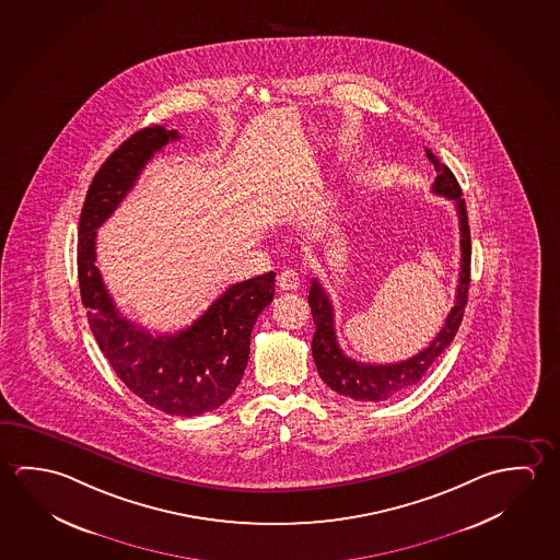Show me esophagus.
Listing matches in <instances>:
<instances>
[{
  "label": "esophagus",
  "mask_w": 560,
  "mask_h": 560,
  "mask_svg": "<svg viewBox=\"0 0 560 560\" xmlns=\"http://www.w3.org/2000/svg\"><path fill=\"white\" fill-rule=\"evenodd\" d=\"M277 284L281 291H296L301 284V273L296 269H284L277 277Z\"/></svg>",
  "instance_id": "1"
}]
</instances>
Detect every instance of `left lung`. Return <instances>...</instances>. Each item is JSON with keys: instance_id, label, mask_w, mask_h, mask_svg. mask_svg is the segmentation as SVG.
Listing matches in <instances>:
<instances>
[{"instance_id": "left-lung-1", "label": "left lung", "mask_w": 560, "mask_h": 560, "mask_svg": "<svg viewBox=\"0 0 560 560\" xmlns=\"http://www.w3.org/2000/svg\"><path fill=\"white\" fill-rule=\"evenodd\" d=\"M425 154L430 158L438 177L433 182L431 191L445 199L455 201L458 214V230H460V271H458L457 296L455 306L451 308L445 324L440 334L433 338L428 348L416 353L413 358L400 361V363H361L355 359L348 358L336 339L334 330V306L330 296L324 291L318 279H311V304L312 318H314V338H312V358L316 369L320 373L322 381L336 390L338 395L349 396L359 402H381L393 396L400 395L404 390L412 388L420 383L431 363L440 358L445 349L450 348L451 341L457 334L458 326L463 322L465 306H467L468 284H470V229H468L467 207L465 199H460V185L450 167L441 164L438 158L431 154L425 148Z\"/></svg>"}]
</instances>
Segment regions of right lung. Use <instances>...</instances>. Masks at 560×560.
<instances>
[{"instance_id":"1","label":"right lung","mask_w":560,"mask_h":560,"mask_svg":"<svg viewBox=\"0 0 560 560\" xmlns=\"http://www.w3.org/2000/svg\"><path fill=\"white\" fill-rule=\"evenodd\" d=\"M177 138V130L154 125L135 132L103 162L80 214L78 279L90 328L120 381L158 410L191 418L217 410L234 395L248 365L254 324L273 301L276 273L232 284L177 334L154 336L117 311L95 266L97 229L152 156Z\"/></svg>"}]
</instances>
